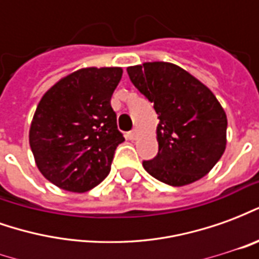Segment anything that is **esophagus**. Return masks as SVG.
I'll return each instance as SVG.
<instances>
[{
    "label": "esophagus",
    "mask_w": 259,
    "mask_h": 259,
    "mask_svg": "<svg viewBox=\"0 0 259 259\" xmlns=\"http://www.w3.org/2000/svg\"><path fill=\"white\" fill-rule=\"evenodd\" d=\"M136 137H137V132L136 130H132V132L127 133V139L129 140H136Z\"/></svg>",
    "instance_id": "esophagus-1"
}]
</instances>
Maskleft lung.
I'll use <instances>...</instances> for the list:
<instances>
[{
	"instance_id": "left-lung-1",
	"label": "left lung",
	"mask_w": 259,
	"mask_h": 259,
	"mask_svg": "<svg viewBox=\"0 0 259 259\" xmlns=\"http://www.w3.org/2000/svg\"><path fill=\"white\" fill-rule=\"evenodd\" d=\"M132 83L158 113V154L143 161L152 178L169 186L201 179L226 148L228 119L212 91L169 62L127 68Z\"/></svg>"
}]
</instances>
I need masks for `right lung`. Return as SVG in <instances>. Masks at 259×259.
<instances>
[{
	"label": "right lung",
	"mask_w": 259,
	"mask_h": 259,
	"mask_svg": "<svg viewBox=\"0 0 259 259\" xmlns=\"http://www.w3.org/2000/svg\"><path fill=\"white\" fill-rule=\"evenodd\" d=\"M122 73L120 68L80 69L38 102L29 141L37 168L55 186L84 193L109 174L115 150L124 141L111 107Z\"/></svg>",
	"instance_id": "obj_1"
}]
</instances>
